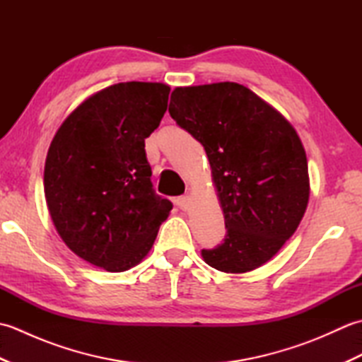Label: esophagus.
Returning <instances> with one entry per match:
<instances>
[{
    "label": "esophagus",
    "instance_id": "34e87169",
    "mask_svg": "<svg viewBox=\"0 0 362 362\" xmlns=\"http://www.w3.org/2000/svg\"><path fill=\"white\" fill-rule=\"evenodd\" d=\"M177 205H179V209L182 210H187L189 206V202H191V197L189 196H180L179 199H177Z\"/></svg>",
    "mask_w": 362,
    "mask_h": 362
}]
</instances>
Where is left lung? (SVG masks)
I'll return each mask as SVG.
<instances>
[{"label": "left lung", "instance_id": "8db88e82", "mask_svg": "<svg viewBox=\"0 0 362 362\" xmlns=\"http://www.w3.org/2000/svg\"><path fill=\"white\" fill-rule=\"evenodd\" d=\"M169 115L201 141L224 213V243L202 250L209 266L244 274L294 235L310 201L308 161L283 115L236 82L177 87Z\"/></svg>", "mask_w": 362, "mask_h": 362}]
</instances>
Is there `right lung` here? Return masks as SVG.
I'll list each match as a JSON object with an SVG mask.
<instances>
[{
    "label": "right lung",
    "instance_id": "obj_1",
    "mask_svg": "<svg viewBox=\"0 0 362 362\" xmlns=\"http://www.w3.org/2000/svg\"><path fill=\"white\" fill-rule=\"evenodd\" d=\"M169 86L121 82L68 115L45 161V197L66 247L87 263L124 272L141 263L173 210L156 194L144 140L166 112Z\"/></svg>",
    "mask_w": 362,
    "mask_h": 362
}]
</instances>
